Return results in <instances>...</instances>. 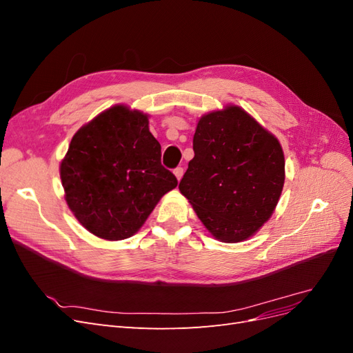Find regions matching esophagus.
<instances>
[{
	"label": "esophagus",
	"mask_w": 353,
	"mask_h": 353,
	"mask_svg": "<svg viewBox=\"0 0 353 353\" xmlns=\"http://www.w3.org/2000/svg\"><path fill=\"white\" fill-rule=\"evenodd\" d=\"M174 174H175L176 179L179 181L181 178H183V175H184V169L181 168V166H178V168H175V169H174Z\"/></svg>",
	"instance_id": "obj_1"
}]
</instances>
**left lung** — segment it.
<instances>
[{
    "label": "left lung",
    "instance_id": "obj_1",
    "mask_svg": "<svg viewBox=\"0 0 353 353\" xmlns=\"http://www.w3.org/2000/svg\"><path fill=\"white\" fill-rule=\"evenodd\" d=\"M193 150L179 191L213 237L223 243L249 239L272 215L283 191L279 140L230 105L201 117Z\"/></svg>",
    "mask_w": 353,
    "mask_h": 353
}]
</instances>
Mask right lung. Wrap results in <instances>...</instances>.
Returning <instances> with one entry per match:
<instances>
[{"label":"right lung","mask_w":353,"mask_h":353,"mask_svg":"<svg viewBox=\"0 0 353 353\" xmlns=\"http://www.w3.org/2000/svg\"><path fill=\"white\" fill-rule=\"evenodd\" d=\"M160 156L145 114L123 105L99 114L73 135L60 166L73 215L100 239L131 237L178 184Z\"/></svg>","instance_id":"add662e5"}]
</instances>
